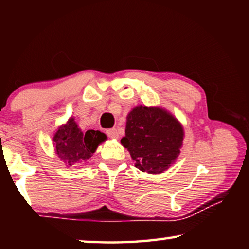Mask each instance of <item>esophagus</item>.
<instances>
[{
  "instance_id": "34e87169",
  "label": "esophagus",
  "mask_w": 249,
  "mask_h": 249,
  "mask_svg": "<svg viewBox=\"0 0 249 249\" xmlns=\"http://www.w3.org/2000/svg\"><path fill=\"white\" fill-rule=\"evenodd\" d=\"M107 135L109 138H113V140H117L119 138V132H117L116 128H111V129H107Z\"/></svg>"
}]
</instances>
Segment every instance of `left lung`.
I'll return each instance as SVG.
<instances>
[{"mask_svg": "<svg viewBox=\"0 0 249 249\" xmlns=\"http://www.w3.org/2000/svg\"><path fill=\"white\" fill-rule=\"evenodd\" d=\"M184 132L176 117L161 107H134L126 117L121 144L129 151L135 167L148 174H162L176 161Z\"/></svg>", "mask_w": 249, "mask_h": 249, "instance_id": "1", "label": "left lung"}]
</instances>
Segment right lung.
<instances>
[{
	"label": "right lung",
	"mask_w": 249,
	"mask_h": 249,
	"mask_svg": "<svg viewBox=\"0 0 249 249\" xmlns=\"http://www.w3.org/2000/svg\"><path fill=\"white\" fill-rule=\"evenodd\" d=\"M105 140L107 136L100 130L89 129L83 133L73 117H70L54 133L53 141L56 154L66 167L74 168L84 165Z\"/></svg>",
	"instance_id": "1"
}]
</instances>
